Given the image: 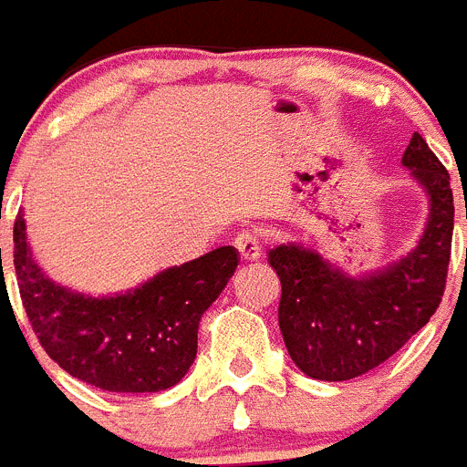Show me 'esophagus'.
Masks as SVG:
<instances>
[{"instance_id":"obj_1","label":"esophagus","mask_w":467,"mask_h":467,"mask_svg":"<svg viewBox=\"0 0 467 467\" xmlns=\"http://www.w3.org/2000/svg\"><path fill=\"white\" fill-rule=\"evenodd\" d=\"M234 245H236V250L245 262H254V259L262 257V238H259L257 231H243V234H238Z\"/></svg>"}]
</instances>
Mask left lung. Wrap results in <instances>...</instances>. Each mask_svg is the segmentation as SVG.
I'll return each instance as SVG.
<instances>
[{
  "label": "left lung",
  "instance_id": "left-lung-1",
  "mask_svg": "<svg viewBox=\"0 0 467 467\" xmlns=\"http://www.w3.org/2000/svg\"><path fill=\"white\" fill-rule=\"evenodd\" d=\"M402 166L426 189L431 214L419 245L400 262L348 275L311 247L287 243L269 250L283 287L280 334L306 377L348 381L372 372L431 320L442 301L453 236L449 172L419 133L411 135Z\"/></svg>",
  "mask_w": 467,
  "mask_h": 467
}]
</instances>
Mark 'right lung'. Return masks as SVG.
Instances as JSON below:
<instances>
[{"instance_id":"right-lung-1","label":"right lung","mask_w":467,"mask_h":467,"mask_svg":"<svg viewBox=\"0 0 467 467\" xmlns=\"http://www.w3.org/2000/svg\"><path fill=\"white\" fill-rule=\"evenodd\" d=\"M14 266L25 313L51 360L100 390L159 393L189 372L201 316L236 271L238 250L217 247L126 295L88 296L53 283L36 266L20 210Z\"/></svg>"}]
</instances>
